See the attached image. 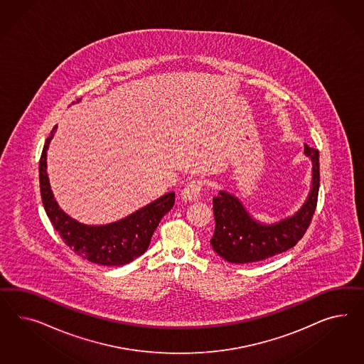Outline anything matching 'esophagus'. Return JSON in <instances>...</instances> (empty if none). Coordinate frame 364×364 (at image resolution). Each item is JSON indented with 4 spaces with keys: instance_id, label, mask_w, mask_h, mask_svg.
<instances>
[{
    "instance_id": "obj_1",
    "label": "esophagus",
    "mask_w": 364,
    "mask_h": 364,
    "mask_svg": "<svg viewBox=\"0 0 364 364\" xmlns=\"http://www.w3.org/2000/svg\"><path fill=\"white\" fill-rule=\"evenodd\" d=\"M204 187V181L203 180H192L189 181L187 186L184 187V189L181 191V198L184 201H192L195 200L200 193H201V189Z\"/></svg>"
}]
</instances>
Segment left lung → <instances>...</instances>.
<instances>
[{
	"label": "left lung",
	"instance_id": "1",
	"mask_svg": "<svg viewBox=\"0 0 364 364\" xmlns=\"http://www.w3.org/2000/svg\"><path fill=\"white\" fill-rule=\"evenodd\" d=\"M305 155L313 163L311 189L294 216L272 225L256 221L236 196L220 191L213 197L215 233L210 244L217 255L232 264H249L291 249L304 237L314 216L319 191V152L305 144Z\"/></svg>",
	"mask_w": 364,
	"mask_h": 364
}]
</instances>
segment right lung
I'll return each mask as SVG.
<instances>
[{
	"mask_svg": "<svg viewBox=\"0 0 364 364\" xmlns=\"http://www.w3.org/2000/svg\"><path fill=\"white\" fill-rule=\"evenodd\" d=\"M46 139L40 160V188L42 204L54 229L63 242L83 259L103 266L126 265L141 256L149 245L163 216L175 204V192L157 198L135 213L107 225H85L71 218L58 207L50 189L46 172V151L55 132Z\"/></svg>",
	"mask_w": 364,
	"mask_h": 364,
	"instance_id": "right-lung-1",
	"label": "right lung"
}]
</instances>
